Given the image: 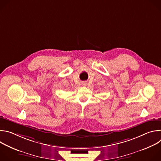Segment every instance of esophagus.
I'll use <instances>...</instances> for the list:
<instances>
[{
  "instance_id": "obj_1",
  "label": "esophagus",
  "mask_w": 161,
  "mask_h": 161,
  "mask_svg": "<svg viewBox=\"0 0 161 161\" xmlns=\"http://www.w3.org/2000/svg\"><path fill=\"white\" fill-rule=\"evenodd\" d=\"M82 85H83V86H86V85H87V83H86V81H83V82H82Z\"/></svg>"
}]
</instances>
